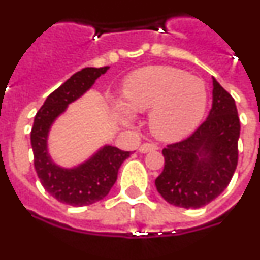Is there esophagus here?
<instances>
[{
	"label": "esophagus",
	"mask_w": 260,
	"mask_h": 260,
	"mask_svg": "<svg viewBox=\"0 0 260 260\" xmlns=\"http://www.w3.org/2000/svg\"><path fill=\"white\" fill-rule=\"evenodd\" d=\"M140 152H149V151H154V150H157V145L152 144V142H146V144H142L140 146Z\"/></svg>",
	"instance_id": "1"
}]
</instances>
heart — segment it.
Returning <instances> with one entry per match:
<instances>
[{
  "label": "heart",
  "mask_w": 260,
  "mask_h": 260,
  "mask_svg": "<svg viewBox=\"0 0 260 260\" xmlns=\"http://www.w3.org/2000/svg\"><path fill=\"white\" fill-rule=\"evenodd\" d=\"M127 105H116L129 122L135 111H150V128L164 141H177L199 127L207 113L209 89L200 77L172 67H146L128 75L123 86Z\"/></svg>",
  "instance_id": "1"
}]
</instances>
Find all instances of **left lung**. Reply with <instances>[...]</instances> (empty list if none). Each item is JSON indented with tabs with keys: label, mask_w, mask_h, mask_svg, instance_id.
Here are the masks:
<instances>
[{
	"label": "left lung",
	"mask_w": 260,
	"mask_h": 260,
	"mask_svg": "<svg viewBox=\"0 0 260 260\" xmlns=\"http://www.w3.org/2000/svg\"><path fill=\"white\" fill-rule=\"evenodd\" d=\"M239 137L234 97L213 78V105L207 120L190 137L163 149L164 169L155 179L160 195L185 209L214 200L236 171Z\"/></svg>",
	"instance_id": "1"
}]
</instances>
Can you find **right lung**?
Instances as JSON below:
<instances>
[{
	"mask_svg": "<svg viewBox=\"0 0 260 260\" xmlns=\"http://www.w3.org/2000/svg\"><path fill=\"white\" fill-rule=\"evenodd\" d=\"M108 69L109 67L84 68L73 74L46 99L31 128L35 168L41 183L60 203L73 207L89 205L105 198L115 183L119 168L131 155L129 151L105 145L81 166L68 169L56 166L48 154L47 137L55 119L67 110L69 104L88 91Z\"/></svg>",
	"mask_w": 260,
	"mask_h": 260,
	"instance_id": "1",
	"label": "right lung"
}]
</instances>
